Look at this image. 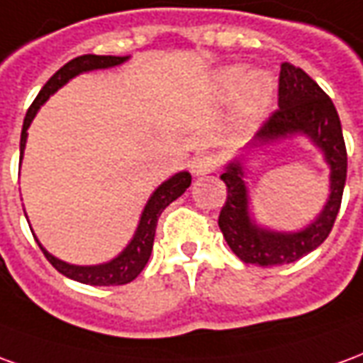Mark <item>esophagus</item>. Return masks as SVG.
<instances>
[{
	"label": "esophagus",
	"mask_w": 363,
	"mask_h": 363,
	"mask_svg": "<svg viewBox=\"0 0 363 363\" xmlns=\"http://www.w3.org/2000/svg\"><path fill=\"white\" fill-rule=\"evenodd\" d=\"M215 168H217V158L211 156V154H197L191 160V172H194L195 176L211 174Z\"/></svg>",
	"instance_id": "1"
}]
</instances>
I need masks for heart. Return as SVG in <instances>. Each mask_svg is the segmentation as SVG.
<instances>
[{
    "mask_svg": "<svg viewBox=\"0 0 363 363\" xmlns=\"http://www.w3.org/2000/svg\"><path fill=\"white\" fill-rule=\"evenodd\" d=\"M220 87L223 91L233 94L236 89H240V111H242L244 119H254L259 113L264 111V107L268 105L269 95H272V84L266 76L262 74H254L250 78L244 79L242 68H228L223 72L220 76Z\"/></svg>",
    "mask_w": 363,
    "mask_h": 363,
    "instance_id": "heart-1",
    "label": "heart"
}]
</instances>
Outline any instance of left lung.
<instances>
[{
	"instance_id": "left-lung-1",
	"label": "left lung",
	"mask_w": 363,
	"mask_h": 363,
	"mask_svg": "<svg viewBox=\"0 0 363 363\" xmlns=\"http://www.w3.org/2000/svg\"><path fill=\"white\" fill-rule=\"evenodd\" d=\"M276 111L264 121L254 136V146L276 140L279 136L305 133L325 152L330 164V199L320 217L309 228L281 235L258 228L248 217V199L242 182V166L235 162L220 174L227 184V201L218 213V228L238 258L254 266H284L297 262L318 248L330 235L340 211L346 184L348 154L342 136V125L333 99L320 89L307 72L289 62L281 64L277 82Z\"/></svg>"
}]
</instances>
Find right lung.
Instances as JSON below:
<instances>
[{"mask_svg": "<svg viewBox=\"0 0 363 363\" xmlns=\"http://www.w3.org/2000/svg\"><path fill=\"white\" fill-rule=\"evenodd\" d=\"M125 56H97V54H84L74 58L68 64H64L60 70L54 74L52 78L46 82L43 89L38 91L35 97V101L30 104L29 111L25 115L21 130V156L25 143H27V128H29L30 121L35 117V113L38 111V107L45 104L46 99L58 89L62 87L66 82L74 76H78L82 72L97 70V68H109V66H117V64L125 62ZM191 184V176L187 172H179L174 177H169L168 182H164L154 195L148 199L145 207V213L140 217V225L136 228V235L133 238V242L128 244L125 252H121L117 258L109 262V264H101V266H72L66 262L56 259L52 254L40 246V250L46 256V259L52 264L54 268L58 269L62 276L70 277L74 281L87 285H125L130 284L143 269H145L146 262L152 254L154 235H156V225H158V217L162 215V211L168 207L169 203L176 201L179 195L186 191Z\"/></svg>", "mask_w": 363, "mask_h": 363, "instance_id": "1", "label": "right lung"}]
</instances>
